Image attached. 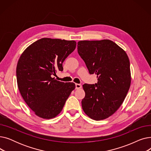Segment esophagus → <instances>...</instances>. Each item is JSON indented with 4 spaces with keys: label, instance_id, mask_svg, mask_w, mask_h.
<instances>
[{
    "label": "esophagus",
    "instance_id": "34e87169",
    "mask_svg": "<svg viewBox=\"0 0 151 151\" xmlns=\"http://www.w3.org/2000/svg\"><path fill=\"white\" fill-rule=\"evenodd\" d=\"M75 86H76V89H81L82 88V85L81 84H75Z\"/></svg>",
    "mask_w": 151,
    "mask_h": 151
}]
</instances>
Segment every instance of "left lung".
Instances as JSON below:
<instances>
[{"label":"left lung","mask_w":151,"mask_h":151,"mask_svg":"<svg viewBox=\"0 0 151 151\" xmlns=\"http://www.w3.org/2000/svg\"><path fill=\"white\" fill-rule=\"evenodd\" d=\"M78 52L98 82L84 84V112L96 121L104 120L119 108L131 84L130 61L125 51L109 40L78 42Z\"/></svg>","instance_id":"8db88e82"}]
</instances>
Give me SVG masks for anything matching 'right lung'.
Here are the masks:
<instances>
[{
    "label": "right lung",
    "instance_id": "obj_1",
    "mask_svg": "<svg viewBox=\"0 0 151 151\" xmlns=\"http://www.w3.org/2000/svg\"><path fill=\"white\" fill-rule=\"evenodd\" d=\"M74 40L43 38L29 46L17 67L18 89L24 100L35 114L43 119L56 117L63 109L73 83L53 77L63 71L62 63L76 47Z\"/></svg>",
    "mask_w": 151,
    "mask_h": 151
}]
</instances>
